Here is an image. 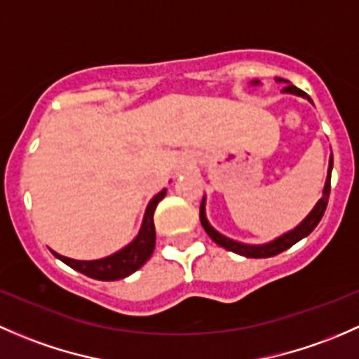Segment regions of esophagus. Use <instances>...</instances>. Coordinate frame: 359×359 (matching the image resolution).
<instances>
[{"mask_svg": "<svg viewBox=\"0 0 359 359\" xmlns=\"http://www.w3.org/2000/svg\"><path fill=\"white\" fill-rule=\"evenodd\" d=\"M194 168H195L194 155H190V154L181 155L180 164H178V171L180 172H188V171H191V169H194Z\"/></svg>", "mask_w": 359, "mask_h": 359, "instance_id": "esophagus-1", "label": "esophagus"}]
</instances>
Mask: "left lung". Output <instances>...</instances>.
Here are the masks:
<instances>
[{"instance_id": "1", "label": "left lung", "mask_w": 359, "mask_h": 359, "mask_svg": "<svg viewBox=\"0 0 359 359\" xmlns=\"http://www.w3.org/2000/svg\"><path fill=\"white\" fill-rule=\"evenodd\" d=\"M276 81H278V83H285L287 84V86L283 88V93L295 95V97H302V98L308 100V102H311V98H309L308 95L304 93V91H301L299 88H295L294 84L289 83V81L280 79V77H276ZM250 84L257 86V84H261V81H252ZM332 168H334V155H330V161H328V171H327V180H325L323 195H321L320 201H318L315 207H313L311 212H309L308 216H306L304 219H302L301 223H299L297 226L294 228V230H290V231H287V233L280 235L278 238L271 240V242L259 243V245H252V243H243V242H238V240L228 238L226 235H223V233H219L217 230H214V228L210 226L209 219H207V216H205V195H204V198H202V204H201V223H202V226H204L207 235H209L210 238H212L214 242L217 243V245L223 247V249H226V250H231V252L238 254V256L257 257V259H259V257L276 256V254H280V252H283V250L290 249L294 243H297L299 240H302L304 236H308L318 226V223H320V219L323 217V212H325V209H327V204H328V195H330Z\"/></svg>"}]
</instances>
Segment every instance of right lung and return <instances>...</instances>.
<instances>
[{
  "label": "right lung",
  "instance_id": "1",
  "mask_svg": "<svg viewBox=\"0 0 359 359\" xmlns=\"http://www.w3.org/2000/svg\"><path fill=\"white\" fill-rule=\"evenodd\" d=\"M168 188H162L157 195L149 202L145 209V216H143L142 226H140L138 235L123 247L117 252L110 254V256L102 257V259L93 261H79L70 259V257L60 256L58 252L51 250L57 259L70 266L76 271L83 273V275L90 276V278L102 280V282H114V280L126 278V276L133 275L138 271L147 261L152 256L155 249V226H154V212L158 202L165 197Z\"/></svg>",
  "mask_w": 359,
  "mask_h": 359
}]
</instances>
